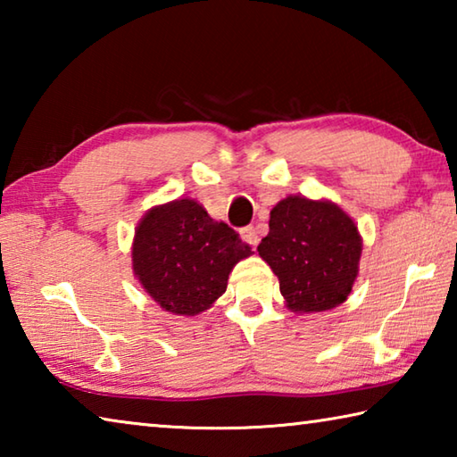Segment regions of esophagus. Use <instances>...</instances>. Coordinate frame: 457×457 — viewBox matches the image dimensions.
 I'll use <instances>...</instances> for the list:
<instances>
[{
    "label": "esophagus",
    "instance_id": "1",
    "mask_svg": "<svg viewBox=\"0 0 457 457\" xmlns=\"http://www.w3.org/2000/svg\"><path fill=\"white\" fill-rule=\"evenodd\" d=\"M242 237H244V242H247L250 245H258V242H260V236H258L256 228H244Z\"/></svg>",
    "mask_w": 457,
    "mask_h": 457
}]
</instances>
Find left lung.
<instances>
[{
  "label": "left lung",
  "mask_w": 457,
  "mask_h": 457,
  "mask_svg": "<svg viewBox=\"0 0 457 457\" xmlns=\"http://www.w3.org/2000/svg\"><path fill=\"white\" fill-rule=\"evenodd\" d=\"M258 252L278 276L288 311L324 312L349 298L362 237L351 215L330 199L288 195L270 212V231Z\"/></svg>",
  "instance_id": "left-lung-1"
}]
</instances>
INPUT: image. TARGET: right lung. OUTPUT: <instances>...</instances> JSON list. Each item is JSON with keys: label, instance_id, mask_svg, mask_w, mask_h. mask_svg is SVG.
<instances>
[{"label": "right lung", "instance_id": "right-lung-1", "mask_svg": "<svg viewBox=\"0 0 457 457\" xmlns=\"http://www.w3.org/2000/svg\"><path fill=\"white\" fill-rule=\"evenodd\" d=\"M252 247L228 223L215 221L199 201L154 205L135 228L133 274L163 311L195 316L212 308L228 278Z\"/></svg>", "mask_w": 457, "mask_h": 457}]
</instances>
